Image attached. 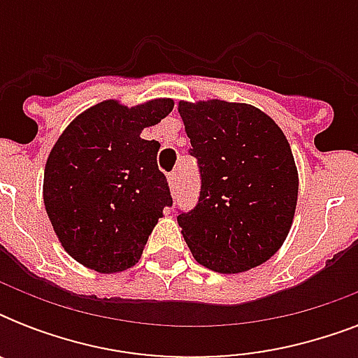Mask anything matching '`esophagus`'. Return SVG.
<instances>
[{"instance_id":"obj_1","label":"esophagus","mask_w":358,"mask_h":358,"mask_svg":"<svg viewBox=\"0 0 358 358\" xmlns=\"http://www.w3.org/2000/svg\"><path fill=\"white\" fill-rule=\"evenodd\" d=\"M169 185H171V191H178L180 187V173L178 171H173V173L169 174Z\"/></svg>"}]
</instances>
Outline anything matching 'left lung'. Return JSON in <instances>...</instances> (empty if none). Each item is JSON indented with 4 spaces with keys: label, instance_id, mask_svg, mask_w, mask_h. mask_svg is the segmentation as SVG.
<instances>
[{
    "label": "left lung",
    "instance_id": "obj_1",
    "mask_svg": "<svg viewBox=\"0 0 358 358\" xmlns=\"http://www.w3.org/2000/svg\"><path fill=\"white\" fill-rule=\"evenodd\" d=\"M201 173L195 208L178 213L195 260L241 273L284 243L297 204V169L282 129L260 109L223 100L180 102Z\"/></svg>",
    "mask_w": 358,
    "mask_h": 358
}]
</instances>
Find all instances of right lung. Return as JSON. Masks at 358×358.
<instances>
[{"instance_id": "add662e5", "label": "right lung", "mask_w": 358, "mask_h": 358, "mask_svg": "<svg viewBox=\"0 0 358 358\" xmlns=\"http://www.w3.org/2000/svg\"><path fill=\"white\" fill-rule=\"evenodd\" d=\"M171 111L165 98L131 109L108 100L72 120L50 152L44 206L64 250L85 267L117 273L135 266L173 206L157 169L159 143L141 137Z\"/></svg>"}]
</instances>
